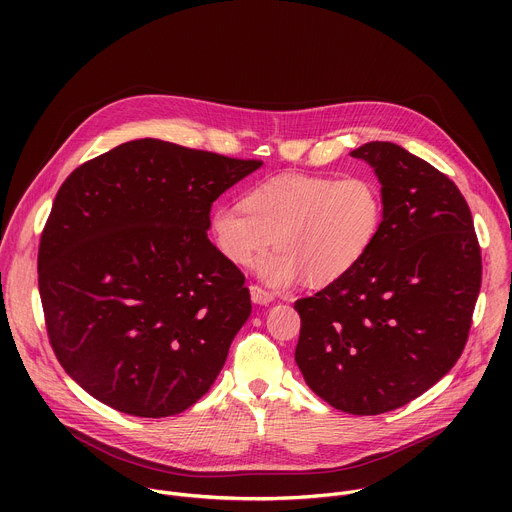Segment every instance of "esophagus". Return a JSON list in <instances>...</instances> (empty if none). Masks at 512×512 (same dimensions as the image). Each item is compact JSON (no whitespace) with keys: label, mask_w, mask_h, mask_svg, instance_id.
I'll return each instance as SVG.
<instances>
[{"label":"esophagus","mask_w":512,"mask_h":512,"mask_svg":"<svg viewBox=\"0 0 512 512\" xmlns=\"http://www.w3.org/2000/svg\"><path fill=\"white\" fill-rule=\"evenodd\" d=\"M249 291H251V300L255 302V304H261V306H267V304H271L275 298H273V294H269V291H265L263 287H259V285H251L249 287Z\"/></svg>","instance_id":"34e87169"}]
</instances>
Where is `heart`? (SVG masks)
<instances>
[{
  "mask_svg": "<svg viewBox=\"0 0 512 512\" xmlns=\"http://www.w3.org/2000/svg\"><path fill=\"white\" fill-rule=\"evenodd\" d=\"M216 249L239 267L251 265L277 237L279 249L257 271L277 289L302 277L314 287L354 271L375 247L383 227V196L364 176L285 174L257 184L245 204L225 202L210 212Z\"/></svg>",
  "mask_w": 512,
  "mask_h": 512,
  "instance_id": "heart-1",
  "label": "heart"
}]
</instances>
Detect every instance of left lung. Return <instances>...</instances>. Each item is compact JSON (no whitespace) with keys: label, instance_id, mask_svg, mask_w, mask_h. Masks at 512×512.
<instances>
[{"label":"left lung","instance_id":"8db88e82","mask_svg":"<svg viewBox=\"0 0 512 512\" xmlns=\"http://www.w3.org/2000/svg\"><path fill=\"white\" fill-rule=\"evenodd\" d=\"M350 156L375 168L383 227L354 271L296 302V362L332 407L379 415L425 393L460 358L482 257L468 202L446 174L391 141Z\"/></svg>","mask_w":512,"mask_h":512}]
</instances>
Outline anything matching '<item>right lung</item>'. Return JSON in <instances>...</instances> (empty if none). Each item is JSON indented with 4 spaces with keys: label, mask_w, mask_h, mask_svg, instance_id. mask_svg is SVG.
<instances>
[{
    "label": "right lung",
    "mask_w": 512,
    "mask_h": 512,
    "mask_svg": "<svg viewBox=\"0 0 512 512\" xmlns=\"http://www.w3.org/2000/svg\"><path fill=\"white\" fill-rule=\"evenodd\" d=\"M261 164L148 137L64 180L38 287L50 346L89 395L170 417L210 389L251 314L245 275L206 237L210 206Z\"/></svg>",
    "instance_id": "obj_1"
}]
</instances>
